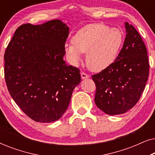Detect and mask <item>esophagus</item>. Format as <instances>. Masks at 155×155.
Masks as SVG:
<instances>
[{"mask_svg": "<svg viewBox=\"0 0 155 155\" xmlns=\"http://www.w3.org/2000/svg\"><path fill=\"white\" fill-rule=\"evenodd\" d=\"M89 77H90V75H87V74L84 73V72H82L81 73V78L82 79H86V78H88Z\"/></svg>", "mask_w": 155, "mask_h": 155, "instance_id": "34e87169", "label": "esophagus"}]
</instances>
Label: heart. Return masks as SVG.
<instances>
[{
	"mask_svg": "<svg viewBox=\"0 0 155 155\" xmlns=\"http://www.w3.org/2000/svg\"><path fill=\"white\" fill-rule=\"evenodd\" d=\"M124 42L120 29L103 23H93L79 29L72 38V44H66L65 49L70 62L77 65L87 52L88 67L94 71H103L117 58Z\"/></svg>",
	"mask_w": 155,
	"mask_h": 155,
	"instance_id": "1",
	"label": "heart"
}]
</instances>
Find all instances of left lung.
I'll return each mask as SVG.
<instances>
[{"instance_id": "1", "label": "left lung", "mask_w": 155, "mask_h": 155, "mask_svg": "<svg viewBox=\"0 0 155 155\" xmlns=\"http://www.w3.org/2000/svg\"><path fill=\"white\" fill-rule=\"evenodd\" d=\"M126 37L113 64L92 76L96 85L94 101L108 115L124 114L136 104L149 76L145 44L132 25L125 23Z\"/></svg>"}]
</instances>
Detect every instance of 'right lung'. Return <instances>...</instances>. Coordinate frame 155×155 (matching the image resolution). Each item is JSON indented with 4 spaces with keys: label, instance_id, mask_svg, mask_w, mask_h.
Wrapping results in <instances>:
<instances>
[{
    "label": "right lung",
    "instance_id": "obj_1",
    "mask_svg": "<svg viewBox=\"0 0 155 155\" xmlns=\"http://www.w3.org/2000/svg\"><path fill=\"white\" fill-rule=\"evenodd\" d=\"M69 28L59 20L20 25L4 54L5 80L21 110L37 122L58 120L81 81L80 70L63 61Z\"/></svg>",
    "mask_w": 155,
    "mask_h": 155
}]
</instances>
